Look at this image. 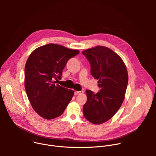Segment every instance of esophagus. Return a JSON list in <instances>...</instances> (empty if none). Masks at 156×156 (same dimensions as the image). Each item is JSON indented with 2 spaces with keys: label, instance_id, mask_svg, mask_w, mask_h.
<instances>
[{
  "label": "esophagus",
  "instance_id": "esophagus-1",
  "mask_svg": "<svg viewBox=\"0 0 156 156\" xmlns=\"http://www.w3.org/2000/svg\"><path fill=\"white\" fill-rule=\"evenodd\" d=\"M83 93V91H76L75 92V95H79V94H81Z\"/></svg>",
  "mask_w": 156,
  "mask_h": 156
}]
</instances>
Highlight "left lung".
<instances>
[{
  "label": "left lung",
  "mask_w": 156,
  "mask_h": 156,
  "mask_svg": "<svg viewBox=\"0 0 156 156\" xmlns=\"http://www.w3.org/2000/svg\"><path fill=\"white\" fill-rule=\"evenodd\" d=\"M91 65V73L98 80L101 90L94 94L86 91L87 101L83 105L86 120L99 125L112 118L121 107L128 81L126 65L122 58L107 47L98 46L82 52Z\"/></svg>",
  "instance_id": "1"
}]
</instances>
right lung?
Here are the masks:
<instances>
[{"instance_id":"add662e5","label":"right lung","mask_w":156,"mask_h":156,"mask_svg":"<svg viewBox=\"0 0 156 156\" xmlns=\"http://www.w3.org/2000/svg\"><path fill=\"white\" fill-rule=\"evenodd\" d=\"M55 44H48L34 49L28 57L25 68V87L35 112L51 120L60 116L71 101L74 91L55 84L60 79L66 62L78 54Z\"/></svg>"}]
</instances>
